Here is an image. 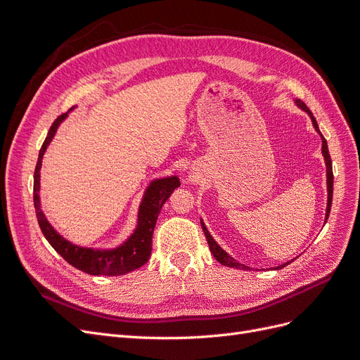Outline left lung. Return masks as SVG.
I'll return each mask as SVG.
<instances>
[{"label": "left lung", "mask_w": 360, "mask_h": 360, "mask_svg": "<svg viewBox=\"0 0 360 360\" xmlns=\"http://www.w3.org/2000/svg\"><path fill=\"white\" fill-rule=\"evenodd\" d=\"M296 103H297V106L299 108H302V110L304 111V112H308L309 115H311V120H312V124H314V127H315V130H317V132L321 135V132H320V129H319V124H317V120H315V117L312 115V112L309 111V108L304 105L300 99H296ZM321 141H323V147H321V150H323V156H324V160H326V168H328V210H326V221L324 222H328V217H329V213H330V207H332V193H333V172H332V159H330V155H329V148H328V143H326V139H324V136L321 135ZM201 226H202V231H204V234H205V238H207V243H209V248H210V250H212V254H213V257L219 261V263L222 264V266H226V267H234V269H246L243 264H240V263H237V261L234 259V258H231L230 255H228L225 250L217 245L214 240H213V237L210 236V233L207 231V228H205V225H204V222L201 221ZM291 261H288V263H285V264H282V266H279L278 269H281V267H285L287 264H290Z\"/></svg>", "instance_id": "8db88e82"}]
</instances>
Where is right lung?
Here are the masks:
<instances>
[{"instance_id": "add662e5", "label": "right lung", "mask_w": 360, "mask_h": 360, "mask_svg": "<svg viewBox=\"0 0 360 360\" xmlns=\"http://www.w3.org/2000/svg\"><path fill=\"white\" fill-rule=\"evenodd\" d=\"M64 117H66V114H61L60 117H57L56 122L52 123L45 143H43L39 151L37 165L34 169V209L40 230L43 236L46 237V240L51 243V246L56 249L69 264H72L78 270H82L89 275H126L129 271L141 267L148 261L151 254V238H153L158 216L160 213L162 205L169 198L172 191L180 186V181L177 177H169L156 180L150 184L146 192V197L139 205L136 230L130 236L129 240L120 248L112 250H94L72 245L66 238H63L60 234H57V231L49 225L45 214H43L40 209L39 198V171L41 165V158L48 144L51 143L52 136L56 135V130L64 120Z\"/></svg>"}]
</instances>
